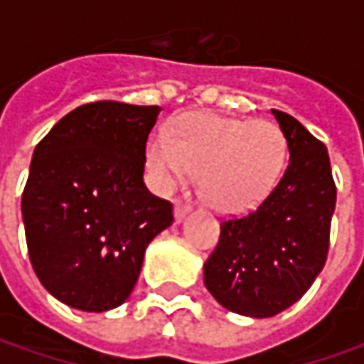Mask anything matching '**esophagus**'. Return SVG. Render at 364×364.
<instances>
[{"instance_id":"1","label":"esophagus","mask_w":364,"mask_h":364,"mask_svg":"<svg viewBox=\"0 0 364 364\" xmlns=\"http://www.w3.org/2000/svg\"><path fill=\"white\" fill-rule=\"evenodd\" d=\"M190 210H192V206L186 203H178L176 204V208H174V218H176V223H182L184 220V217L188 215Z\"/></svg>"}]
</instances>
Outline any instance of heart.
<instances>
[{
    "label": "heart",
    "instance_id": "1",
    "mask_svg": "<svg viewBox=\"0 0 364 364\" xmlns=\"http://www.w3.org/2000/svg\"><path fill=\"white\" fill-rule=\"evenodd\" d=\"M286 137L272 121L186 115L174 133L158 132L147 144V170L161 188L198 173V186L218 210H247L272 190L286 164Z\"/></svg>",
    "mask_w": 364,
    "mask_h": 364
}]
</instances>
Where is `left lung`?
Instances as JSON below:
<instances>
[{"label":"left lung","mask_w":364,"mask_h":364,"mask_svg":"<svg viewBox=\"0 0 364 364\" xmlns=\"http://www.w3.org/2000/svg\"><path fill=\"white\" fill-rule=\"evenodd\" d=\"M289 151L275 188L257 208L220 223L204 263V286L235 314L269 318L300 300L330 247L336 184L326 146L300 121L272 109Z\"/></svg>","instance_id":"obj_1"}]
</instances>
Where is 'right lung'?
Here are the masks:
<instances>
[{"mask_svg":"<svg viewBox=\"0 0 364 364\" xmlns=\"http://www.w3.org/2000/svg\"><path fill=\"white\" fill-rule=\"evenodd\" d=\"M158 105L97 101L64 115L36 146L21 194L40 284L70 308L107 312L129 298L146 247L174 223L144 182Z\"/></svg>","mask_w":364,"mask_h":364,"instance_id":"right-lung-1","label":"right lung"}]
</instances>
